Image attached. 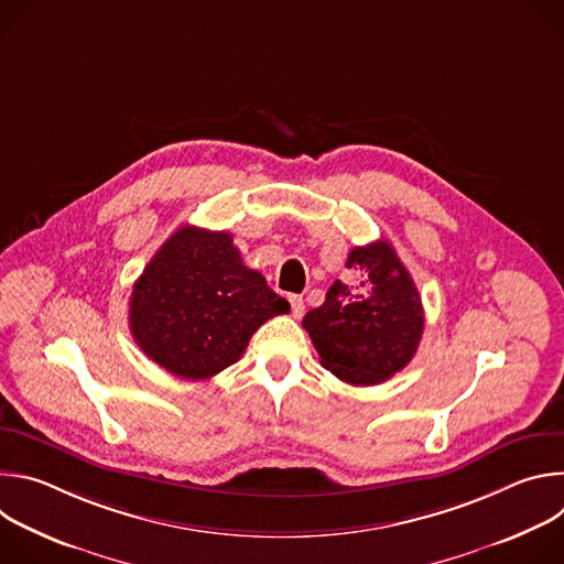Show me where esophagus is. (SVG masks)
<instances>
[{"mask_svg":"<svg viewBox=\"0 0 564 564\" xmlns=\"http://www.w3.org/2000/svg\"><path fill=\"white\" fill-rule=\"evenodd\" d=\"M288 301H290V307H292V316H294V318H301L303 312H305L303 296H301V294H288Z\"/></svg>","mask_w":564,"mask_h":564,"instance_id":"34e87169","label":"esophagus"}]
</instances>
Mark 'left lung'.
Here are the masks:
<instances>
[{
    "label": "left lung",
    "mask_w": 564,
    "mask_h": 564,
    "mask_svg": "<svg viewBox=\"0 0 564 564\" xmlns=\"http://www.w3.org/2000/svg\"><path fill=\"white\" fill-rule=\"evenodd\" d=\"M346 281L303 316L321 366L352 386H375L406 368L424 333L420 292L388 240L355 248Z\"/></svg>",
    "instance_id": "left-lung-1"
}]
</instances>
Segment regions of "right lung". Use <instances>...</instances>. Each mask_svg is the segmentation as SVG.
Here are the masks:
<instances>
[{
	"mask_svg": "<svg viewBox=\"0 0 564 564\" xmlns=\"http://www.w3.org/2000/svg\"><path fill=\"white\" fill-rule=\"evenodd\" d=\"M231 240L227 231L185 225L133 285L131 335L149 359L176 377L218 375L240 359L268 318L290 310Z\"/></svg>",
	"mask_w": 564,
	"mask_h": 564,
	"instance_id": "obj_1",
	"label": "right lung"
}]
</instances>
